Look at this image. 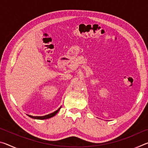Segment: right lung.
Wrapping results in <instances>:
<instances>
[{
    "label": "right lung",
    "mask_w": 148,
    "mask_h": 148,
    "mask_svg": "<svg viewBox=\"0 0 148 148\" xmlns=\"http://www.w3.org/2000/svg\"><path fill=\"white\" fill-rule=\"evenodd\" d=\"M61 107H60L59 108L56 110V111H55L53 113L48 114V115H46V116H30V115H27V116H29L30 117H31V118H33V119H49V118H51V117H53L54 116H56V114L59 111V110L61 109Z\"/></svg>",
    "instance_id": "1"
}]
</instances>
